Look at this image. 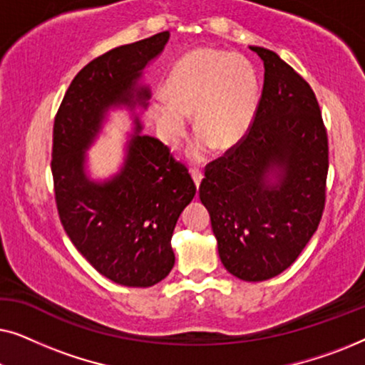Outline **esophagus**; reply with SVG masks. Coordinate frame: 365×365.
I'll use <instances>...</instances> for the list:
<instances>
[{
  "mask_svg": "<svg viewBox=\"0 0 365 365\" xmlns=\"http://www.w3.org/2000/svg\"><path fill=\"white\" fill-rule=\"evenodd\" d=\"M191 176H192V179H194V184H196V187H199V184H201V181H202V173H201V169L192 168V169H191Z\"/></svg>",
  "mask_w": 365,
  "mask_h": 365,
  "instance_id": "obj_1",
  "label": "esophagus"
}]
</instances>
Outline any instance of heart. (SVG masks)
<instances>
[{"mask_svg": "<svg viewBox=\"0 0 365 365\" xmlns=\"http://www.w3.org/2000/svg\"><path fill=\"white\" fill-rule=\"evenodd\" d=\"M259 106L256 69L239 54L217 49H194L169 73L166 96L153 101L158 131L168 146H176L194 114L199 133L197 156L212 146L227 151L246 138Z\"/></svg>", "mask_w": 365, "mask_h": 365, "instance_id": "heart-1", "label": "heart"}]
</instances>
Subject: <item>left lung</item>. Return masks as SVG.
<instances>
[{"label":"left lung","instance_id":"8db88e82","mask_svg":"<svg viewBox=\"0 0 365 365\" xmlns=\"http://www.w3.org/2000/svg\"><path fill=\"white\" fill-rule=\"evenodd\" d=\"M249 48L264 63L256 118L237 146L207 164L199 197L224 267L259 282L286 271L317 231L329 144L306 79L271 49Z\"/></svg>","mask_w":365,"mask_h":365}]
</instances>
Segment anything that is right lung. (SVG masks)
I'll return each mask as SVG.
<instances>
[{
  "label": "right lung",
  "mask_w": 365,
  "mask_h": 365,
  "mask_svg": "<svg viewBox=\"0 0 365 365\" xmlns=\"http://www.w3.org/2000/svg\"><path fill=\"white\" fill-rule=\"evenodd\" d=\"M168 39L163 31L93 59L74 76L54 118L51 171L64 231L99 274L128 287H151L171 272L174 227L196 186L168 146L139 134L138 116L121 171L96 182L84 164L109 108H148L151 94L138 81Z\"/></svg>",
  "instance_id": "obj_1"
}]
</instances>
